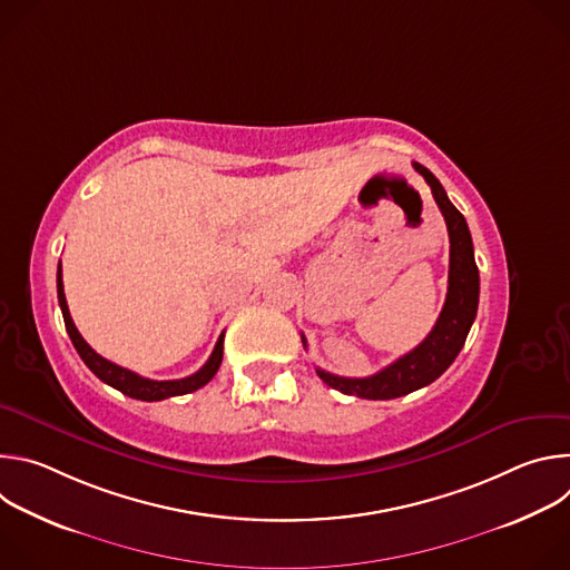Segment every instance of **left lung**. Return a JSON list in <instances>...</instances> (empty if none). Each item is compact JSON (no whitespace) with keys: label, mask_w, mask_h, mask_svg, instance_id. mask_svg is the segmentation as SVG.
I'll return each mask as SVG.
<instances>
[{"label":"left lung","mask_w":570,"mask_h":570,"mask_svg":"<svg viewBox=\"0 0 570 570\" xmlns=\"http://www.w3.org/2000/svg\"><path fill=\"white\" fill-rule=\"evenodd\" d=\"M413 167L429 183L449 229L451 250H449L446 302L431 334L413 352L403 354L381 372L367 379H345L332 372H324L320 367L315 370L324 383L334 390H341L343 394H356L361 399H396L433 383L455 361L475 320L480 277L473 259V243H471L466 220L453 207L440 180L426 167L417 165V161H413ZM302 343L306 347L304 336H302Z\"/></svg>","instance_id":"obj_1"}]
</instances>
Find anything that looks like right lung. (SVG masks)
Here are the masks:
<instances>
[{
  "instance_id": "1",
  "label": "right lung",
  "mask_w": 570,
  "mask_h": 570,
  "mask_svg": "<svg viewBox=\"0 0 570 570\" xmlns=\"http://www.w3.org/2000/svg\"><path fill=\"white\" fill-rule=\"evenodd\" d=\"M56 286H58V304H60V311H62V320H65V330L78 352V356L83 358V363L108 385H112L115 390L132 396V399H139V401H161L167 396H178V394H189L198 387H203L205 383L212 381V376L218 372L220 367V361H223V334L212 352V356L207 358V363L191 376L187 379H176V381H153V379H144L121 365H115L110 363L108 358L99 356L86 341L83 336L78 334L76 324L69 315V306H67V299H65V288H62V268L58 264V275H56Z\"/></svg>"
}]
</instances>
